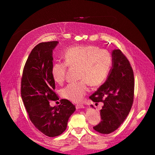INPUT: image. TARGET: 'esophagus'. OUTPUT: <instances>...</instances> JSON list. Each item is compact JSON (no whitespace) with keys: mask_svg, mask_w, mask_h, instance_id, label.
Here are the masks:
<instances>
[{"mask_svg":"<svg viewBox=\"0 0 155 155\" xmlns=\"http://www.w3.org/2000/svg\"><path fill=\"white\" fill-rule=\"evenodd\" d=\"M76 108H77V109H79V108H84V106L83 104H77V106H76Z\"/></svg>","mask_w":155,"mask_h":155,"instance_id":"34e87169","label":"esophagus"}]
</instances>
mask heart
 <instances>
[{
	"label": "heart",
	"mask_w": 155,
	"mask_h": 155,
	"mask_svg": "<svg viewBox=\"0 0 155 155\" xmlns=\"http://www.w3.org/2000/svg\"><path fill=\"white\" fill-rule=\"evenodd\" d=\"M65 62L57 61L52 64L51 76L58 84L64 83L67 68L78 67L77 83H71L61 90L64 98L78 103L83 101L92 87H98L106 79L113 62L110 52L95 46H78L68 48L64 54Z\"/></svg>",
	"instance_id": "1"
}]
</instances>
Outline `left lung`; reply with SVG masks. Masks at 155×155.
Returning a JSON list of instances; mask_svg holds the SVG:
<instances>
[{
    "label": "left lung",
    "mask_w": 155,
    "mask_h": 155,
    "mask_svg": "<svg viewBox=\"0 0 155 155\" xmlns=\"http://www.w3.org/2000/svg\"><path fill=\"white\" fill-rule=\"evenodd\" d=\"M112 57L113 67L107 81L89 97L94 103L104 104L100 111L101 121L93 127L101 134L116 130L126 119L133 103L134 80L130 62L119 49H114Z\"/></svg>",
    "instance_id": "1"
}]
</instances>
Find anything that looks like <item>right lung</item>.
I'll return each instance as SVG.
<instances>
[{"label":"right lung","instance_id":"obj_1","mask_svg":"<svg viewBox=\"0 0 155 155\" xmlns=\"http://www.w3.org/2000/svg\"><path fill=\"white\" fill-rule=\"evenodd\" d=\"M58 41L41 42L32 49L26 62L21 78V97L29 118L45 135L54 137L66 130L68 118L76 110L67 99L57 107L50 101L58 100L51 76L52 51Z\"/></svg>","mask_w":155,"mask_h":155}]
</instances>
